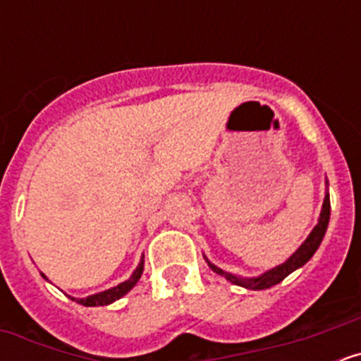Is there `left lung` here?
<instances>
[{
    "label": "left lung",
    "instance_id": "1",
    "mask_svg": "<svg viewBox=\"0 0 361 361\" xmlns=\"http://www.w3.org/2000/svg\"><path fill=\"white\" fill-rule=\"evenodd\" d=\"M329 216H331V202H329V195H325L324 206H322L320 219H318V224L314 226V229L311 231V235L307 237V240L300 245L298 250H296V253H293V257L289 258V260H286L282 266L273 267V269L267 271V273H264V275L257 276V279H240V276L231 275V273H226V271H222L220 267L213 266V264L208 262L209 267H212L215 273H219V275L226 276L229 282L237 283V286H242V288L255 289V291H260V289H267V288H271V286H276V283L282 282L286 276L291 275L293 271L304 266L309 258L314 255V251H317L318 245H320L322 238H324L327 224H329Z\"/></svg>",
    "mask_w": 361,
    "mask_h": 361
}]
</instances>
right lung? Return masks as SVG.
<instances>
[{
  "label": "right lung",
  "mask_w": 361,
  "mask_h": 361,
  "mask_svg": "<svg viewBox=\"0 0 361 361\" xmlns=\"http://www.w3.org/2000/svg\"><path fill=\"white\" fill-rule=\"evenodd\" d=\"M142 269H145V258L141 260L139 267L133 271V275L130 276L126 282L119 283L117 288H111V289H108V291H104V293H97V295L88 296V298H72V300H73V302H78V304L86 305V307H97V305L111 304V302H116V300H119L121 296L126 295V293H128L137 282H139V279H141V275H142ZM41 275H43V273H41ZM43 279H47V276L43 275Z\"/></svg>",
  "instance_id": "1"
}]
</instances>
